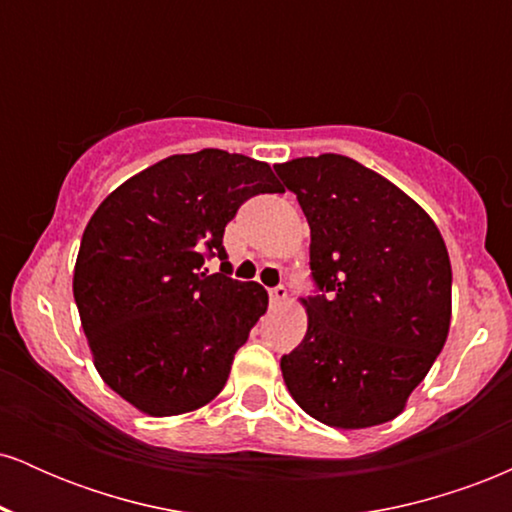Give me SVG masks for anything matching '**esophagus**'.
Masks as SVG:
<instances>
[{"mask_svg":"<svg viewBox=\"0 0 512 512\" xmlns=\"http://www.w3.org/2000/svg\"><path fill=\"white\" fill-rule=\"evenodd\" d=\"M286 298H289V291H286L284 284H279V286H274V289H269V303H272V305H281V303L286 301Z\"/></svg>","mask_w":512,"mask_h":512,"instance_id":"obj_1","label":"esophagus"}]
</instances>
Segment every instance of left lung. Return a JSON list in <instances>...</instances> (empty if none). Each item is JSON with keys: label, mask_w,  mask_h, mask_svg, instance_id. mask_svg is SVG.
<instances>
[{"label": "left lung", "mask_w": 512, "mask_h": 512, "mask_svg": "<svg viewBox=\"0 0 512 512\" xmlns=\"http://www.w3.org/2000/svg\"><path fill=\"white\" fill-rule=\"evenodd\" d=\"M310 226L308 332L281 356L298 407L327 426L392 421L450 330L443 236L414 199L354 158L274 166Z\"/></svg>", "instance_id": "obj_1"}]
</instances>
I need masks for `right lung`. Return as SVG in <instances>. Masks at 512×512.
Instances as JSON below:
<instances>
[{"label": "right lung", "instance_id": "1", "mask_svg": "<svg viewBox=\"0 0 512 512\" xmlns=\"http://www.w3.org/2000/svg\"><path fill=\"white\" fill-rule=\"evenodd\" d=\"M284 192L267 163L221 149L163 158L122 182L88 221L74 301L105 385L151 416L211 402L267 310L231 279L226 223L255 195ZM219 256L222 272L203 260Z\"/></svg>", "mask_w": 512, "mask_h": 512}]
</instances>
